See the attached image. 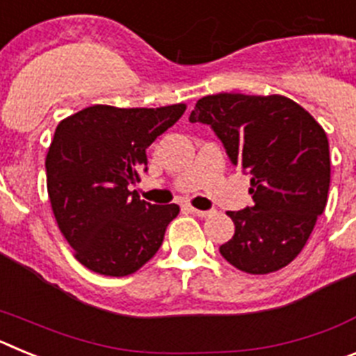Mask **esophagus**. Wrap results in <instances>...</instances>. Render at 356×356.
Instances as JSON below:
<instances>
[{
    "instance_id": "1",
    "label": "esophagus",
    "mask_w": 356,
    "mask_h": 356,
    "mask_svg": "<svg viewBox=\"0 0 356 356\" xmlns=\"http://www.w3.org/2000/svg\"><path fill=\"white\" fill-rule=\"evenodd\" d=\"M187 210L191 213H194V216H197V217H209L210 213V210H200V209H194V207H187Z\"/></svg>"
}]
</instances>
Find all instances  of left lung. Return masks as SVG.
<instances>
[{
  "label": "left lung",
  "mask_w": 356,
  "mask_h": 356,
  "mask_svg": "<svg viewBox=\"0 0 356 356\" xmlns=\"http://www.w3.org/2000/svg\"><path fill=\"white\" fill-rule=\"evenodd\" d=\"M191 122L209 124L229 162L251 176L253 205L228 212L234 237L219 251L250 275L275 273L301 253L328 201L330 146L319 122L280 94L201 97Z\"/></svg>",
  "instance_id": "8db88e82"
}]
</instances>
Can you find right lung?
Segmentation results:
<instances>
[{"mask_svg": "<svg viewBox=\"0 0 356 356\" xmlns=\"http://www.w3.org/2000/svg\"><path fill=\"white\" fill-rule=\"evenodd\" d=\"M185 105H94L58 122L46 156L56 225L81 266L128 276L162 246L178 205H151L128 185L147 171L146 149L184 115Z\"/></svg>", "mask_w": 356, "mask_h": 356, "instance_id": "add662e5", "label": "right lung"}]
</instances>
